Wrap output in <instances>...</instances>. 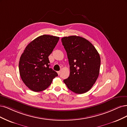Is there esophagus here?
<instances>
[{
  "label": "esophagus",
  "instance_id": "esophagus-1",
  "mask_svg": "<svg viewBox=\"0 0 127 127\" xmlns=\"http://www.w3.org/2000/svg\"><path fill=\"white\" fill-rule=\"evenodd\" d=\"M58 73L59 75H60V74H61V71H58Z\"/></svg>",
  "mask_w": 127,
  "mask_h": 127
}]
</instances>
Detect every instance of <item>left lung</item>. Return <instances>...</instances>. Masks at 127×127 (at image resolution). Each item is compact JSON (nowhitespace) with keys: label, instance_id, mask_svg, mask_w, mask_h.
<instances>
[{"label":"left lung","instance_id":"1","mask_svg":"<svg viewBox=\"0 0 127 127\" xmlns=\"http://www.w3.org/2000/svg\"><path fill=\"white\" fill-rule=\"evenodd\" d=\"M61 40L67 53L70 68L69 77L63 80L64 83L75 93L88 92L99 75V53L89 40L80 36L64 37Z\"/></svg>","mask_w":127,"mask_h":127}]
</instances>
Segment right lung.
Returning <instances> with one entry per match:
<instances>
[{"instance_id": "1", "label": "right lung", "mask_w": 127, "mask_h": 127, "mask_svg": "<svg viewBox=\"0 0 127 127\" xmlns=\"http://www.w3.org/2000/svg\"><path fill=\"white\" fill-rule=\"evenodd\" d=\"M60 37L43 35L28 44L19 62L20 76L31 90L39 92L46 89L58 74L50 66L48 56Z\"/></svg>"}]
</instances>
